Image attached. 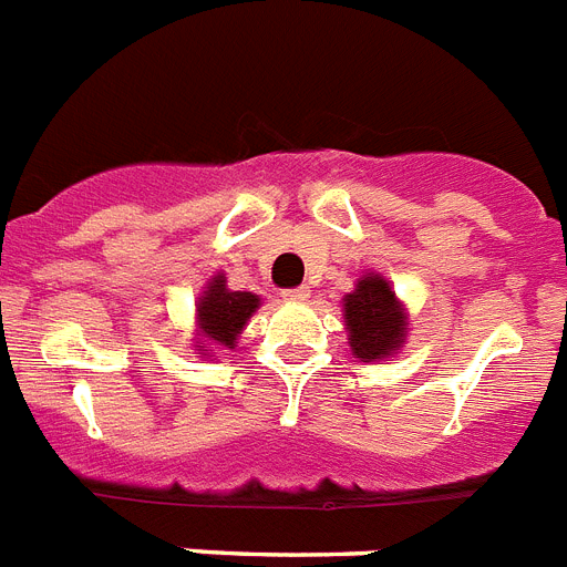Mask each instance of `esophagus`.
Returning a JSON list of instances; mask_svg holds the SVG:
<instances>
[{
    "instance_id": "34e87169",
    "label": "esophagus",
    "mask_w": 567,
    "mask_h": 567,
    "mask_svg": "<svg viewBox=\"0 0 567 567\" xmlns=\"http://www.w3.org/2000/svg\"><path fill=\"white\" fill-rule=\"evenodd\" d=\"M309 295H312V289L309 287H295V289H284L280 298L289 300V303H303V300H309Z\"/></svg>"
}]
</instances>
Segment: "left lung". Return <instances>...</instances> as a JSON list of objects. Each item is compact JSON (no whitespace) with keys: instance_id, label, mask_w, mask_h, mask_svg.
<instances>
[{"instance_id":"obj_1","label":"left lung","mask_w":567,"mask_h":567,"mask_svg":"<svg viewBox=\"0 0 567 567\" xmlns=\"http://www.w3.org/2000/svg\"><path fill=\"white\" fill-rule=\"evenodd\" d=\"M343 320L349 329L352 354L363 363L383 360L405 343L409 318L383 275H363L354 292L343 298Z\"/></svg>"}]
</instances>
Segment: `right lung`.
Returning a JSON list of instances; mask_svg holds the SVG:
<instances>
[{
	"label": "right lung",
	"mask_w": 567,
	"mask_h": 567,
	"mask_svg": "<svg viewBox=\"0 0 567 567\" xmlns=\"http://www.w3.org/2000/svg\"><path fill=\"white\" fill-rule=\"evenodd\" d=\"M258 295L233 292V289H227L224 275H215L195 303V323H198V332H195L198 346L195 349H198V354L213 358V349H235V340L244 332L252 312H258Z\"/></svg>",
	"instance_id": "1"
}]
</instances>
